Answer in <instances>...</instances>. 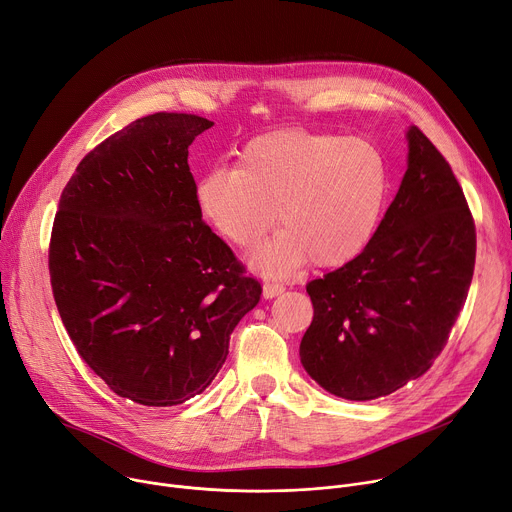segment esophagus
<instances>
[{
  "label": "esophagus",
  "instance_id": "esophagus-1",
  "mask_svg": "<svg viewBox=\"0 0 512 512\" xmlns=\"http://www.w3.org/2000/svg\"><path fill=\"white\" fill-rule=\"evenodd\" d=\"M286 288H284V284H280V282H265L263 284V296L265 298H276V296H280L282 292H284Z\"/></svg>",
  "mask_w": 512,
  "mask_h": 512
}]
</instances>
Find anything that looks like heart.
<instances>
[{"mask_svg":"<svg viewBox=\"0 0 512 512\" xmlns=\"http://www.w3.org/2000/svg\"><path fill=\"white\" fill-rule=\"evenodd\" d=\"M389 162L379 146L300 127L267 131L197 181L195 203L238 249H253L280 220L284 228L255 263L284 276L309 259L337 267L358 257L377 232L389 197Z\"/></svg>","mask_w":512,"mask_h":512,"instance_id":"obj_1","label":"heart"}]
</instances>
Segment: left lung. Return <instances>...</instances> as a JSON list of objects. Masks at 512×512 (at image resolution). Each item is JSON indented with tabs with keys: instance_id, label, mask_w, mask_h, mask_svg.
Returning a JSON list of instances; mask_svg holds the SVG:
<instances>
[{
	"instance_id": "8db88e82",
	"label": "left lung",
	"mask_w": 512,
	"mask_h": 512,
	"mask_svg": "<svg viewBox=\"0 0 512 512\" xmlns=\"http://www.w3.org/2000/svg\"><path fill=\"white\" fill-rule=\"evenodd\" d=\"M407 170L366 249L306 284L304 370L350 401L422 377L447 346L475 265V224L449 162L414 125Z\"/></svg>"
}]
</instances>
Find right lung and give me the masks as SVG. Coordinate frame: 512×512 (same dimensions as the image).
Listing matches in <instances>:
<instances>
[{"mask_svg":"<svg viewBox=\"0 0 512 512\" xmlns=\"http://www.w3.org/2000/svg\"><path fill=\"white\" fill-rule=\"evenodd\" d=\"M214 123L154 113L78 164L55 214L49 274L82 360L119 397L179 405L206 389L261 296L201 220L189 146Z\"/></svg>","mask_w":512,"mask_h":512,"instance_id":"1","label":"right lung"}]
</instances>
